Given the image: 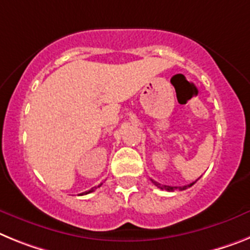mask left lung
Wrapping results in <instances>:
<instances>
[{
    "instance_id": "left-lung-1",
    "label": "left lung",
    "mask_w": 250,
    "mask_h": 250,
    "mask_svg": "<svg viewBox=\"0 0 250 250\" xmlns=\"http://www.w3.org/2000/svg\"><path fill=\"white\" fill-rule=\"evenodd\" d=\"M152 182H153V184H155L156 186H157V188H162V190H167V191H175V190H185V188H190V186H192L195 184V182H192V184H190V185H188V186H184V188H177V186H167V185H161V184H158L157 181H153V180H152Z\"/></svg>"
}]
</instances>
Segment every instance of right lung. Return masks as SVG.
<instances>
[{
    "instance_id": "add662e5",
    "label": "right lung",
    "mask_w": 250,
    "mask_h": 250,
    "mask_svg": "<svg viewBox=\"0 0 250 250\" xmlns=\"http://www.w3.org/2000/svg\"><path fill=\"white\" fill-rule=\"evenodd\" d=\"M99 186H102V184H101V185H99ZM99 186H98V188H99ZM95 188H90V190H89V191H85V192H83V194H80V195H84V194H89V192H93V191H94Z\"/></svg>"
}]
</instances>
